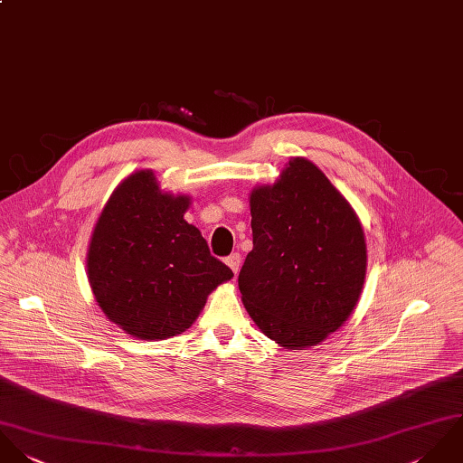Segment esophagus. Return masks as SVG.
Wrapping results in <instances>:
<instances>
[{
    "instance_id": "esophagus-1",
    "label": "esophagus",
    "mask_w": 463,
    "mask_h": 463,
    "mask_svg": "<svg viewBox=\"0 0 463 463\" xmlns=\"http://www.w3.org/2000/svg\"><path fill=\"white\" fill-rule=\"evenodd\" d=\"M240 263H241V256H240L238 252H234V254H231L229 258H225V265H227L234 274H238Z\"/></svg>"
}]
</instances>
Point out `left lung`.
<instances>
[{"label":"left lung","instance_id":"left-lung-1","mask_svg":"<svg viewBox=\"0 0 463 463\" xmlns=\"http://www.w3.org/2000/svg\"><path fill=\"white\" fill-rule=\"evenodd\" d=\"M252 243L238 286L256 326L280 347L318 345L351 317L365 282L364 227L311 161L250 193Z\"/></svg>","mask_w":463,"mask_h":463}]
</instances>
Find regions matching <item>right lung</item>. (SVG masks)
Returning <instances> with one entry per match:
<instances>
[{
	"label": "right lung",
	"instance_id": "add662e5",
	"mask_svg": "<svg viewBox=\"0 0 463 463\" xmlns=\"http://www.w3.org/2000/svg\"><path fill=\"white\" fill-rule=\"evenodd\" d=\"M189 203L185 194L163 193L152 170H139L112 191L94 225L88 250L94 298L134 338L184 333L207 295L234 276L185 222Z\"/></svg>",
	"mask_w": 463,
	"mask_h": 463
}]
</instances>
